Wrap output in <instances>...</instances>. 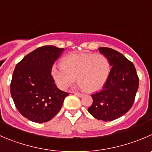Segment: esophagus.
Returning a JSON list of instances; mask_svg holds the SVG:
<instances>
[{"instance_id": "esophagus-1", "label": "esophagus", "mask_w": 152, "mask_h": 152, "mask_svg": "<svg viewBox=\"0 0 152 152\" xmlns=\"http://www.w3.org/2000/svg\"><path fill=\"white\" fill-rule=\"evenodd\" d=\"M75 95H76L77 96H79V97H82V96H83V94H81V93H79V92H74Z\"/></svg>"}]
</instances>
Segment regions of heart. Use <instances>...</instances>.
<instances>
[{
    "instance_id": "heart-1",
    "label": "heart",
    "mask_w": 152,
    "mask_h": 152,
    "mask_svg": "<svg viewBox=\"0 0 152 152\" xmlns=\"http://www.w3.org/2000/svg\"><path fill=\"white\" fill-rule=\"evenodd\" d=\"M110 70V63L105 56L82 53L65 57L62 64H54L51 73L61 89H67L78 79V82L84 90L93 92L104 86Z\"/></svg>"
}]
</instances>
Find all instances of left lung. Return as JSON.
<instances>
[{
	"label": "left lung",
	"instance_id": "8db88e82",
	"mask_svg": "<svg viewBox=\"0 0 152 152\" xmlns=\"http://www.w3.org/2000/svg\"><path fill=\"white\" fill-rule=\"evenodd\" d=\"M111 66L110 74L102 91L92 94L93 104L88 108L94 118L112 121L126 114L134 104L139 87L134 65L118 51L99 48Z\"/></svg>",
	"mask_w": 152,
	"mask_h": 152
}]
</instances>
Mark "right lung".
Wrapping results in <instances>:
<instances>
[{
	"mask_svg": "<svg viewBox=\"0 0 152 152\" xmlns=\"http://www.w3.org/2000/svg\"><path fill=\"white\" fill-rule=\"evenodd\" d=\"M64 48L43 46L27 54L15 68L10 92L16 108L25 118L46 123L60 110L68 93L57 88L51 69Z\"/></svg>",
	"mask_w": 152,
	"mask_h": 152,
	"instance_id": "obj_1",
	"label": "right lung"
}]
</instances>
